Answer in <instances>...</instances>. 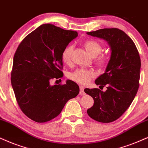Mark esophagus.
<instances>
[{
  "label": "esophagus",
  "mask_w": 148,
  "mask_h": 148,
  "mask_svg": "<svg viewBox=\"0 0 148 148\" xmlns=\"http://www.w3.org/2000/svg\"><path fill=\"white\" fill-rule=\"evenodd\" d=\"M79 88H80L79 95H85V92H84V87L83 86H80Z\"/></svg>",
  "instance_id": "34e87169"
}]
</instances>
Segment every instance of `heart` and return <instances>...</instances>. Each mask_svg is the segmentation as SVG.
<instances>
[{
  "label": "heart",
  "instance_id": "obj_1",
  "mask_svg": "<svg viewBox=\"0 0 148 148\" xmlns=\"http://www.w3.org/2000/svg\"><path fill=\"white\" fill-rule=\"evenodd\" d=\"M86 50L90 56L92 58L97 57L102 51V47L99 42L95 40H88L84 44ZM73 51V46L69 45L66 47L63 51L62 53V60L63 62L68 64L71 61V55ZM97 63L100 66H103L106 64L107 60L103 56L98 58L96 60ZM95 76L94 73L92 71L87 70L84 69H78L74 72L71 73L69 75V77L73 81L75 82L81 84H86L92 79Z\"/></svg>",
  "mask_w": 148,
  "mask_h": 148
}]
</instances>
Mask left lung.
<instances>
[{
  "label": "left lung",
  "instance_id": "left-lung-1",
  "mask_svg": "<svg viewBox=\"0 0 148 148\" xmlns=\"http://www.w3.org/2000/svg\"><path fill=\"white\" fill-rule=\"evenodd\" d=\"M86 34L106 41L111 51L104 73L95 81L97 85H106V90L84 89L94 99L87 113L97 121L110 123L119 118L135 97L139 86L141 59L134 42L121 29H101Z\"/></svg>",
  "mask_w": 148,
  "mask_h": 148
}]
</instances>
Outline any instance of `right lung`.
<instances>
[{"label": "right lung", "mask_w": 148, "mask_h": 148, "mask_svg": "<svg viewBox=\"0 0 148 148\" xmlns=\"http://www.w3.org/2000/svg\"><path fill=\"white\" fill-rule=\"evenodd\" d=\"M77 32L44 24L24 38L15 53L12 86L16 101L25 115L44 123L59 115L67 101L79 94L71 80L51 86L50 80L63 76L62 53Z\"/></svg>", "instance_id": "obj_1"}]
</instances>
